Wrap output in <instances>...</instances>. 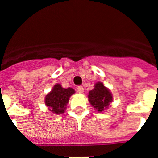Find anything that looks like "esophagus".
I'll list each match as a JSON object with an SVG mask.
<instances>
[{
  "mask_svg": "<svg viewBox=\"0 0 158 158\" xmlns=\"http://www.w3.org/2000/svg\"><path fill=\"white\" fill-rule=\"evenodd\" d=\"M77 89L78 93H82L84 92V88L82 87V86H78L77 88Z\"/></svg>",
  "mask_w": 158,
  "mask_h": 158,
  "instance_id": "1",
  "label": "esophagus"
}]
</instances>
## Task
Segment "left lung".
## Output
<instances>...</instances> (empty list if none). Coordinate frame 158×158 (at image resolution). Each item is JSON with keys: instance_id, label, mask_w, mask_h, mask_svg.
Here are the masks:
<instances>
[{"instance_id": "8db88e82", "label": "left lung", "mask_w": 158, "mask_h": 158, "mask_svg": "<svg viewBox=\"0 0 158 158\" xmlns=\"http://www.w3.org/2000/svg\"><path fill=\"white\" fill-rule=\"evenodd\" d=\"M89 103L99 112H102L107 108L112 100V95L109 89H107L101 82H97L94 89L89 93Z\"/></svg>"}]
</instances>
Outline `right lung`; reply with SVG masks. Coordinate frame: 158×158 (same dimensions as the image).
Segmentation results:
<instances>
[{
	"instance_id": "1",
	"label": "right lung",
	"mask_w": 158,
	"mask_h": 158,
	"mask_svg": "<svg viewBox=\"0 0 158 158\" xmlns=\"http://www.w3.org/2000/svg\"><path fill=\"white\" fill-rule=\"evenodd\" d=\"M74 93V89L72 88L64 89L60 84H57L46 96V105L53 113L62 114L65 112L69 97Z\"/></svg>"
}]
</instances>
